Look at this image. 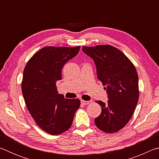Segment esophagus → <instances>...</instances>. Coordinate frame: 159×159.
<instances>
[{
	"label": "esophagus",
	"instance_id": "1",
	"mask_svg": "<svg viewBox=\"0 0 159 159\" xmlns=\"http://www.w3.org/2000/svg\"><path fill=\"white\" fill-rule=\"evenodd\" d=\"M80 102H81L82 104H84V105H87V104L90 103L91 101H85V100H83V99H82V100H80Z\"/></svg>",
	"mask_w": 159,
	"mask_h": 159
}]
</instances>
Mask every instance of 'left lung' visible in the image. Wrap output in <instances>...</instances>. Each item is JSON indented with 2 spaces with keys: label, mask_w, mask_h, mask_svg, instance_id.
Segmentation results:
<instances>
[{
  "label": "left lung",
  "mask_w": 159,
  "mask_h": 159,
  "mask_svg": "<svg viewBox=\"0 0 159 159\" xmlns=\"http://www.w3.org/2000/svg\"><path fill=\"white\" fill-rule=\"evenodd\" d=\"M95 64L98 79L107 90L108 100L98 103L102 112L95 119L97 127L108 133H116L127 124L139 99L138 76L131 61L121 51L109 45L83 47Z\"/></svg>",
  "instance_id": "1"
}]
</instances>
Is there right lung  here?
Instances as JSON below:
<instances>
[{
    "label": "right lung",
    "mask_w": 159,
    "mask_h": 159,
    "mask_svg": "<svg viewBox=\"0 0 159 159\" xmlns=\"http://www.w3.org/2000/svg\"><path fill=\"white\" fill-rule=\"evenodd\" d=\"M80 46L45 47L33 55L24 70L21 90L26 107L36 124L50 134L71 127L80 107L79 99H65L57 92L61 69L79 52Z\"/></svg>",
    "instance_id": "obj_1"
}]
</instances>
